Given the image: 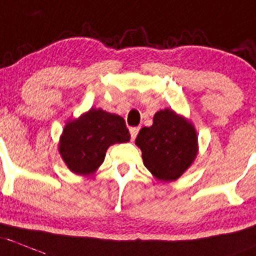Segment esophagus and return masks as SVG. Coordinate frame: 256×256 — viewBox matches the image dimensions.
<instances>
[{"label": "esophagus", "mask_w": 256, "mask_h": 256, "mask_svg": "<svg viewBox=\"0 0 256 256\" xmlns=\"http://www.w3.org/2000/svg\"><path fill=\"white\" fill-rule=\"evenodd\" d=\"M140 128H130V135H131V140H135V138L138 136V132H139Z\"/></svg>", "instance_id": "34e87169"}]
</instances>
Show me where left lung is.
<instances>
[{"mask_svg":"<svg viewBox=\"0 0 256 256\" xmlns=\"http://www.w3.org/2000/svg\"><path fill=\"white\" fill-rule=\"evenodd\" d=\"M135 144L142 149L144 166L166 182L182 176L197 155L193 126L168 108L155 114L152 125L139 131Z\"/></svg>","mask_w":256,"mask_h":256,"instance_id":"obj_1","label":"left lung"}]
</instances>
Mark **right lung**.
I'll use <instances>...</instances> for the list:
<instances>
[{"label":"right lung","mask_w":256,"mask_h":256,"mask_svg":"<svg viewBox=\"0 0 256 256\" xmlns=\"http://www.w3.org/2000/svg\"><path fill=\"white\" fill-rule=\"evenodd\" d=\"M130 142L125 120L118 114L90 108L66 124L60 138L62 158L73 173L90 174L104 160L110 145Z\"/></svg>","instance_id":"obj_1"}]
</instances>
